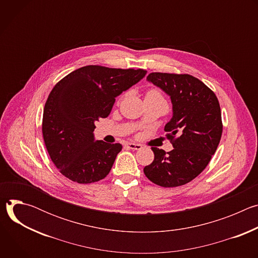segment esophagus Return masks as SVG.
Instances as JSON below:
<instances>
[{
  "mask_svg": "<svg viewBox=\"0 0 258 258\" xmlns=\"http://www.w3.org/2000/svg\"><path fill=\"white\" fill-rule=\"evenodd\" d=\"M125 146L128 149H132V150H140L142 148V146L140 144H136V143H126Z\"/></svg>",
  "mask_w": 258,
  "mask_h": 258,
  "instance_id": "1",
  "label": "esophagus"
}]
</instances>
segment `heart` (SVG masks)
Returning <instances> with one entry per match:
<instances>
[{"instance_id":"1","label":"heart","mask_w":258,"mask_h":258,"mask_svg":"<svg viewBox=\"0 0 258 258\" xmlns=\"http://www.w3.org/2000/svg\"><path fill=\"white\" fill-rule=\"evenodd\" d=\"M147 95H154V96H160V94L157 92V91H155V90H151V91H149L148 93H147ZM146 95V96H147Z\"/></svg>"}]
</instances>
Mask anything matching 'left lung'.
<instances>
[{"mask_svg":"<svg viewBox=\"0 0 258 258\" xmlns=\"http://www.w3.org/2000/svg\"><path fill=\"white\" fill-rule=\"evenodd\" d=\"M147 82L162 90L172 104L165 124L173 149L154 148V160L144 167L152 182L165 188L182 186L200 174L215 153L223 133L222 112L215 94L189 75L153 72Z\"/></svg>","mask_w":258,"mask_h":258,"instance_id":"obj_1","label":"left lung"}]
</instances>
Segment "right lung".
I'll return each instance as SVG.
<instances>
[{
	"instance_id": "add662e5",
	"label": "right lung",
	"mask_w": 258,
	"mask_h": 258,
	"mask_svg": "<svg viewBox=\"0 0 258 258\" xmlns=\"http://www.w3.org/2000/svg\"><path fill=\"white\" fill-rule=\"evenodd\" d=\"M143 69L89 65L70 72L50 93L43 137L60 172L79 183L104 178L122 146L96 140L95 122L111 112L115 98L145 78Z\"/></svg>"
}]
</instances>
